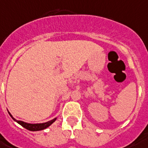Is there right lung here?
<instances>
[{
  "mask_svg": "<svg viewBox=\"0 0 148 148\" xmlns=\"http://www.w3.org/2000/svg\"><path fill=\"white\" fill-rule=\"evenodd\" d=\"M8 113L10 114V116H11V118L13 119L14 121H16L17 123H19L20 125H21L23 127H25V129H27L28 130H31V131H38V130H44L45 128L49 127V126L51 125V123H53L55 121H56V118L53 119V120H51V121H49L46 123H25L24 121H17L16 119L12 116L11 113Z\"/></svg>",
  "mask_w": 148,
  "mask_h": 148,
  "instance_id": "obj_1",
  "label": "right lung"
}]
</instances>
